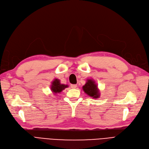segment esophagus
<instances>
[{"label":"esophagus","mask_w":149,"mask_h":149,"mask_svg":"<svg viewBox=\"0 0 149 149\" xmlns=\"http://www.w3.org/2000/svg\"><path fill=\"white\" fill-rule=\"evenodd\" d=\"M77 87V86L76 84H72L71 85V88H76Z\"/></svg>","instance_id":"esophagus-1"}]
</instances>
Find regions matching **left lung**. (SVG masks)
<instances>
[{
	"mask_svg": "<svg viewBox=\"0 0 149 149\" xmlns=\"http://www.w3.org/2000/svg\"><path fill=\"white\" fill-rule=\"evenodd\" d=\"M84 91L89 96L93 98L97 99L100 97V90L97 88V84L92 79H87L86 84L82 87Z\"/></svg>",
	"mask_w": 149,
	"mask_h": 149,
	"instance_id": "1",
	"label": "left lung"
}]
</instances>
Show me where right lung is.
Here are the masks:
<instances>
[{
  "mask_svg": "<svg viewBox=\"0 0 149 149\" xmlns=\"http://www.w3.org/2000/svg\"><path fill=\"white\" fill-rule=\"evenodd\" d=\"M68 86L64 84H61L60 81L58 79H55L52 82L51 86V90L54 93H59L64 90L65 88H67Z\"/></svg>",
  "mask_w": 149,
  "mask_h": 149,
  "instance_id": "obj_1",
  "label": "right lung"
}]
</instances>
